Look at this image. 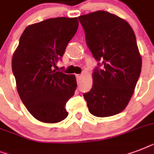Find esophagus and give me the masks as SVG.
Segmentation results:
<instances>
[{
	"mask_svg": "<svg viewBox=\"0 0 154 154\" xmlns=\"http://www.w3.org/2000/svg\"><path fill=\"white\" fill-rule=\"evenodd\" d=\"M76 77H77V81H79V80L81 79V77H82V75H81V74H77V75H76Z\"/></svg>",
	"mask_w": 154,
	"mask_h": 154,
	"instance_id": "obj_1",
	"label": "esophagus"
}]
</instances>
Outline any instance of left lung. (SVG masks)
Here are the masks:
<instances>
[{
	"mask_svg": "<svg viewBox=\"0 0 154 154\" xmlns=\"http://www.w3.org/2000/svg\"><path fill=\"white\" fill-rule=\"evenodd\" d=\"M85 41L97 61L94 84L83 94L90 113L113 116L125 109L141 70L136 36L129 23L105 11L78 17Z\"/></svg>",
	"mask_w": 154,
	"mask_h": 154,
	"instance_id": "8db88e82",
	"label": "left lung"
}]
</instances>
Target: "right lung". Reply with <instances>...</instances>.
Here are the masks:
<instances>
[{
	"instance_id": "right-lung-1",
	"label": "right lung",
	"mask_w": 154,
	"mask_h": 154,
	"mask_svg": "<svg viewBox=\"0 0 154 154\" xmlns=\"http://www.w3.org/2000/svg\"><path fill=\"white\" fill-rule=\"evenodd\" d=\"M77 28V17L50 18L28 26L20 36L12 69L23 104L38 121L57 123L69 114L65 105L74 95L76 77L54 68Z\"/></svg>"
}]
</instances>
